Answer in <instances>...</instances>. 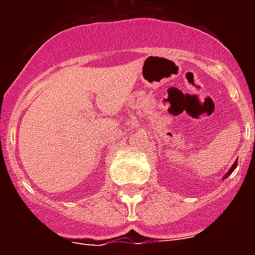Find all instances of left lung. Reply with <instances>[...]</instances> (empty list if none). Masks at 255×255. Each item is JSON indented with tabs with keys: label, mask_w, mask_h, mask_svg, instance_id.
I'll list each match as a JSON object with an SVG mask.
<instances>
[{
	"label": "left lung",
	"mask_w": 255,
	"mask_h": 255,
	"mask_svg": "<svg viewBox=\"0 0 255 255\" xmlns=\"http://www.w3.org/2000/svg\"><path fill=\"white\" fill-rule=\"evenodd\" d=\"M236 166H238V161H236V162H235V163H234V164H233V166H231V168H230V170H229V172H227V173H226V175H225V177H224V179H226V177H227V176H229L230 173H233V172H234V170H235V168H236Z\"/></svg>",
	"instance_id": "left-lung-1"
}]
</instances>
